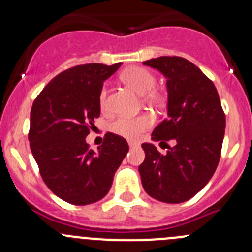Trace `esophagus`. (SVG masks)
Instances as JSON below:
<instances>
[{"label": "esophagus", "mask_w": 252, "mask_h": 252, "mask_svg": "<svg viewBox=\"0 0 252 252\" xmlns=\"http://www.w3.org/2000/svg\"><path fill=\"white\" fill-rule=\"evenodd\" d=\"M139 146L138 142H134V141H129V147H136Z\"/></svg>", "instance_id": "1"}]
</instances>
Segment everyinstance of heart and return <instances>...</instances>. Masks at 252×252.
Here are the masks:
<instances>
[{"mask_svg":"<svg viewBox=\"0 0 252 252\" xmlns=\"http://www.w3.org/2000/svg\"><path fill=\"white\" fill-rule=\"evenodd\" d=\"M122 80L135 93L145 95L147 103L155 107H162L166 103V95L162 91L155 89L156 77L144 67H130L122 73ZM100 108L107 110V90L102 88L98 96ZM154 124V118L150 114L142 113L136 117H118L111 123L110 129L116 135L126 138L128 140H138L142 134L150 129Z\"/></svg>","mask_w":252,"mask_h":252,"instance_id":"b5f03b06","label":"heart"}]
</instances>
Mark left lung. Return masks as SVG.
Segmentation results:
<instances>
[{"mask_svg": "<svg viewBox=\"0 0 252 252\" xmlns=\"http://www.w3.org/2000/svg\"><path fill=\"white\" fill-rule=\"evenodd\" d=\"M167 79V119L152 131L154 141L174 140L167 154L145 142L139 166L142 187L154 199L180 204L210 182L218 166L225 130V114L215 84L194 63L177 56L142 62Z\"/></svg>", "mask_w": 252, "mask_h": 252, "instance_id": "left-lung-1", "label": "left lung"}]
</instances>
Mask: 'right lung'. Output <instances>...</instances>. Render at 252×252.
<instances>
[{"instance_id":"obj_1","label":"right lung","mask_w":252,"mask_h":252,"mask_svg":"<svg viewBox=\"0 0 252 252\" xmlns=\"http://www.w3.org/2000/svg\"><path fill=\"white\" fill-rule=\"evenodd\" d=\"M101 63L75 65L56 75L35 98L30 112L32 156L48 189L72 205L98 201L128 154L126 139L107 133L98 151L85 138L100 117L103 81L121 67Z\"/></svg>"}]
</instances>
